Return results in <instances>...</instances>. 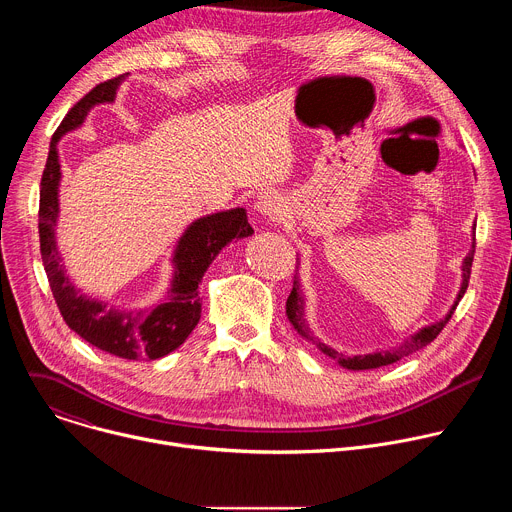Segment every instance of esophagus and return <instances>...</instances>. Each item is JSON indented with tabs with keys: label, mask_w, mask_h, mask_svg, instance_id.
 I'll return each instance as SVG.
<instances>
[{
	"label": "esophagus",
	"mask_w": 512,
	"mask_h": 512,
	"mask_svg": "<svg viewBox=\"0 0 512 512\" xmlns=\"http://www.w3.org/2000/svg\"><path fill=\"white\" fill-rule=\"evenodd\" d=\"M255 208L259 214H263L265 218H269V221H279V218L283 216V198L277 194V192H263L257 202H255Z\"/></svg>",
	"instance_id": "34e87169"
}]
</instances>
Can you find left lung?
<instances>
[{
  "instance_id": "obj_1",
  "label": "left lung",
  "mask_w": 512,
  "mask_h": 512,
  "mask_svg": "<svg viewBox=\"0 0 512 512\" xmlns=\"http://www.w3.org/2000/svg\"><path fill=\"white\" fill-rule=\"evenodd\" d=\"M474 247H476V239H474L472 251H470V253H468V257L464 259V265H462V271H464V275H462V277H464V279H462V287H460L458 300H456V304L452 306L450 314H448L442 322L431 324V326H425L423 330H419V332H415L413 336L405 338V340H403L399 346H395V348L381 350V352H373V354H356V356H348V354H342V352H338V350H334V348L326 346V344H324V342H320L316 336H312V332H310V328H308V324H306V318H304V298H302V294H300L298 273L294 275V287H291V294H289V298H287V302H285V314H287L289 322L294 324V328H296V330H298L306 340H310L312 344H316V348H318V350H322L326 356L334 358V360L340 364V367L350 369V371H367V369L387 367V364H393V362H397V360H401V358H405V356H409V354H413V352L421 350L423 346L431 344V342L437 338V334H440V332L446 328V324H448V322H450V318L454 316V310H456L458 302L464 298L466 289H468L470 271H472V261H474Z\"/></svg>"
}]
</instances>
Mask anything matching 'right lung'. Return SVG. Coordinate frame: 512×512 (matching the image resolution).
<instances>
[{
	"label": "right lung",
	"mask_w": 512,
	"mask_h": 512,
	"mask_svg": "<svg viewBox=\"0 0 512 512\" xmlns=\"http://www.w3.org/2000/svg\"><path fill=\"white\" fill-rule=\"evenodd\" d=\"M121 81L123 75L99 83L66 113V117L52 135L46 168L40 180V253L56 306L62 314V320L72 332H77L89 344L119 358L156 360L176 350L198 324L202 310L198 298V283L212 259L233 239L253 235V229L247 221L245 208H233L227 212H216L198 218L196 223L188 227L178 243L174 255L176 271L168 296L152 310H109L103 302L91 300L83 296L79 289H75V285L64 275L54 239L60 182L56 141L66 131L79 127L93 105L113 101Z\"/></svg>",
	"instance_id": "obj_1"
}]
</instances>
